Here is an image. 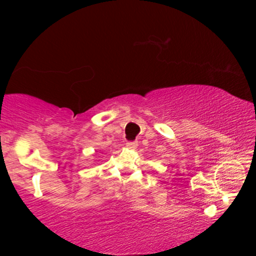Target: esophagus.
Masks as SVG:
<instances>
[{"instance_id":"obj_1","label":"esophagus","mask_w":256,"mask_h":256,"mask_svg":"<svg viewBox=\"0 0 256 256\" xmlns=\"http://www.w3.org/2000/svg\"><path fill=\"white\" fill-rule=\"evenodd\" d=\"M137 146H138L137 142H128V143H126V146H128V149H136Z\"/></svg>"}]
</instances>
